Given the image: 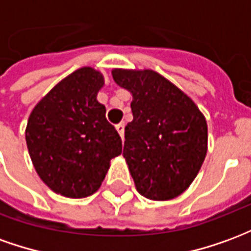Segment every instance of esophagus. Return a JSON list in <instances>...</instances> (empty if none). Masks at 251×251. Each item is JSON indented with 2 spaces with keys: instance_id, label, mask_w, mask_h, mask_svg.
Listing matches in <instances>:
<instances>
[{
  "instance_id": "1",
  "label": "esophagus",
  "mask_w": 251,
  "mask_h": 251,
  "mask_svg": "<svg viewBox=\"0 0 251 251\" xmlns=\"http://www.w3.org/2000/svg\"><path fill=\"white\" fill-rule=\"evenodd\" d=\"M115 129L120 133L121 138L124 140V136H125V125H124V124H118V125L115 126Z\"/></svg>"
}]
</instances>
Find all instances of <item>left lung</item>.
<instances>
[{
	"instance_id": "obj_1",
	"label": "left lung",
	"mask_w": 251,
	"mask_h": 251,
	"mask_svg": "<svg viewBox=\"0 0 251 251\" xmlns=\"http://www.w3.org/2000/svg\"><path fill=\"white\" fill-rule=\"evenodd\" d=\"M113 79L133 97L124 157L137 191L171 200L188 188L207 154V122L188 95L153 70L114 68Z\"/></svg>"
}]
</instances>
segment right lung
<instances>
[{
	"mask_svg": "<svg viewBox=\"0 0 251 251\" xmlns=\"http://www.w3.org/2000/svg\"><path fill=\"white\" fill-rule=\"evenodd\" d=\"M103 84L98 70L82 67L43 97L28 118L25 140L36 172L66 198L95 194L111 158L122 152L120 134L97 99Z\"/></svg>",
	"mask_w": 251,
	"mask_h": 251,
	"instance_id": "add662e5",
	"label": "right lung"
}]
</instances>
